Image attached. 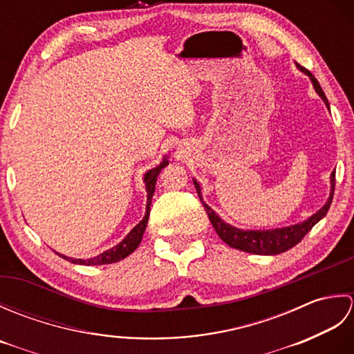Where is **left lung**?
Segmentation results:
<instances>
[{
	"mask_svg": "<svg viewBox=\"0 0 354 354\" xmlns=\"http://www.w3.org/2000/svg\"><path fill=\"white\" fill-rule=\"evenodd\" d=\"M298 68L304 71L307 76H309L313 82V86L317 89V93L321 95V99L326 102L328 106L327 97L322 91L321 85L318 84V80L312 76L310 71H307L303 66L298 65ZM332 193H330V198L327 201V204L322 207L318 213H315L309 219L292 225V227H286V228H277V230H268V231H243L231 227V225L225 223L219 216H217L212 208H209L204 201L201 198V187L199 184L194 181V185H196V192L199 194V199L202 201V205H204L205 212L209 217V222L214 227L217 236H219L225 243L236 248V250L250 252V254H259V255H274V254H281L284 251L290 250V248L295 246L303 240V237L309 232L315 225H317L322 217H324L328 212L330 205H332V199H333V193H335V171H332Z\"/></svg>",
	"mask_w": 354,
	"mask_h": 354,
	"instance_id": "obj_1",
	"label": "left lung"
}]
</instances>
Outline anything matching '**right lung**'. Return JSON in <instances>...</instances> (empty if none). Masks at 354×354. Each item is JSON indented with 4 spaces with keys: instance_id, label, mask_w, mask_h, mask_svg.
<instances>
[{
    "instance_id": "add662e5",
    "label": "right lung",
    "mask_w": 354,
    "mask_h": 354,
    "mask_svg": "<svg viewBox=\"0 0 354 354\" xmlns=\"http://www.w3.org/2000/svg\"><path fill=\"white\" fill-rule=\"evenodd\" d=\"M169 164L167 160H164L158 167L149 170L146 173L145 176V183H146V190H147V207H146V214L145 217H142V221L135 227L129 234L126 236V239L123 240V242H120L117 246L112 248V250H108L104 251L103 254L97 255V257L94 259H88V260H80V259H70V257H65V255H61L62 259L68 260L71 263H74V265H111V263H115V261H120L123 260L124 257H127V255L132 254L135 250H137L141 239H142V234H145V230H146V225H147V219H149V212H150V201H152V196H153V192H155V184H156V178L158 175H160L161 170L165 167V165Z\"/></svg>"
}]
</instances>
